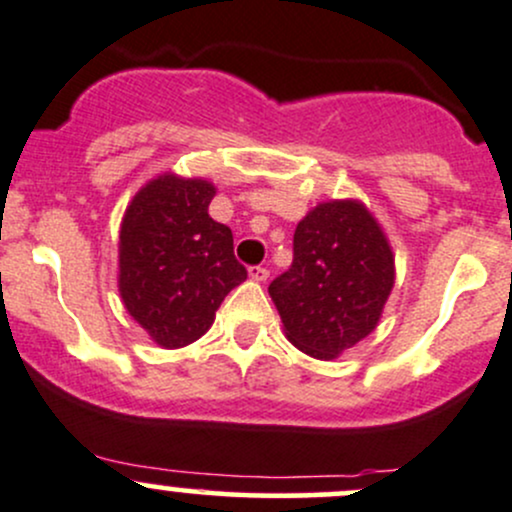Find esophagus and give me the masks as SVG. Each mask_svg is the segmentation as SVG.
Wrapping results in <instances>:
<instances>
[{
	"label": "esophagus",
	"instance_id": "34e87169",
	"mask_svg": "<svg viewBox=\"0 0 512 512\" xmlns=\"http://www.w3.org/2000/svg\"><path fill=\"white\" fill-rule=\"evenodd\" d=\"M250 279L252 282H267V277H269V272H267V267H250Z\"/></svg>",
	"mask_w": 512,
	"mask_h": 512
}]
</instances>
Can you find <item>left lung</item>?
I'll return each mask as SVG.
<instances>
[{"label": "left lung", "mask_w": 512, "mask_h": 512, "mask_svg": "<svg viewBox=\"0 0 512 512\" xmlns=\"http://www.w3.org/2000/svg\"><path fill=\"white\" fill-rule=\"evenodd\" d=\"M396 282L384 228L357 199H330L301 218L294 262L269 284L294 347L335 359L379 325Z\"/></svg>", "instance_id": "8db88e82"}]
</instances>
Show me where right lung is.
Returning <instances> with one entry per match:
<instances>
[{
  "label": "right lung",
  "instance_id": "right-lung-1",
  "mask_svg": "<svg viewBox=\"0 0 512 512\" xmlns=\"http://www.w3.org/2000/svg\"><path fill=\"white\" fill-rule=\"evenodd\" d=\"M216 187L165 172L140 187L119 233V294L155 345L179 350L213 325L230 289L247 279L233 233L209 216Z\"/></svg>",
  "mask_w": 512,
  "mask_h": 512
}]
</instances>
